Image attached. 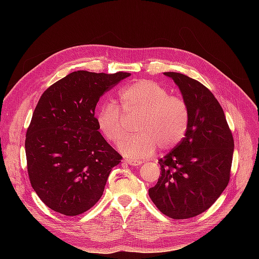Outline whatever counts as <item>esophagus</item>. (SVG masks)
<instances>
[{"mask_svg":"<svg viewBox=\"0 0 259 259\" xmlns=\"http://www.w3.org/2000/svg\"><path fill=\"white\" fill-rule=\"evenodd\" d=\"M123 162L126 163V164H130V165H133V166H138V165H140V164H143L142 161H139V160H131V159L124 160Z\"/></svg>","mask_w":259,"mask_h":259,"instance_id":"34e87169","label":"esophagus"}]
</instances>
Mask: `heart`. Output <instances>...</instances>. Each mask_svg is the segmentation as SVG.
<instances>
[{
	"mask_svg": "<svg viewBox=\"0 0 259 259\" xmlns=\"http://www.w3.org/2000/svg\"><path fill=\"white\" fill-rule=\"evenodd\" d=\"M127 116H140L137 134L127 136L120 150L128 158L144 159L154 153L156 147L169 150L185 138L190 123V109L185 98L170 95L161 84L140 80L120 93V107L104 104L96 113L99 131L109 142L117 144L127 130Z\"/></svg>",
	"mask_w": 259,
	"mask_h": 259,
	"instance_id": "1",
	"label": "heart"
}]
</instances>
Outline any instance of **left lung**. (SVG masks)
<instances>
[{
  "instance_id": "left-lung-1",
  "label": "left lung",
  "mask_w": 259,
  "mask_h": 259,
  "mask_svg": "<svg viewBox=\"0 0 259 259\" xmlns=\"http://www.w3.org/2000/svg\"><path fill=\"white\" fill-rule=\"evenodd\" d=\"M164 74L188 103L190 123L185 138L159 160L161 175L149 197L164 215L186 219L208 209L228 186L234 142L213 93L185 74Z\"/></svg>"
}]
</instances>
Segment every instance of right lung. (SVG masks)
<instances>
[{"label":"right lung","mask_w":259,"mask_h":259,"mask_svg":"<svg viewBox=\"0 0 259 259\" xmlns=\"http://www.w3.org/2000/svg\"><path fill=\"white\" fill-rule=\"evenodd\" d=\"M131 73L74 71L51 85L38 100L26 134L30 184L46 206L76 216L101 198L122 155L98 132L101 95Z\"/></svg>","instance_id":"1"}]
</instances>
